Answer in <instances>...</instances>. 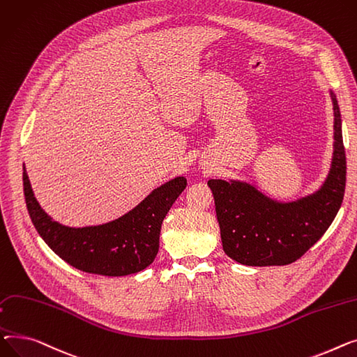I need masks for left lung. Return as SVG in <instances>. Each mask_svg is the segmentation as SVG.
Instances as JSON below:
<instances>
[{
    "label": "left lung",
    "mask_w": 357,
    "mask_h": 357,
    "mask_svg": "<svg viewBox=\"0 0 357 357\" xmlns=\"http://www.w3.org/2000/svg\"><path fill=\"white\" fill-rule=\"evenodd\" d=\"M334 145L327 178L317 192L294 202H278L252 184L208 180L225 254L249 266L288 265L300 259L336 218L346 187V154L336 95Z\"/></svg>",
    "instance_id": "left-lung-1"
}]
</instances>
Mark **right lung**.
Returning a JSON list of instances; mask_svg holds the SVG:
<instances>
[{"instance_id":"right-lung-1","label":"right lung","mask_w":357,"mask_h":357,"mask_svg":"<svg viewBox=\"0 0 357 357\" xmlns=\"http://www.w3.org/2000/svg\"><path fill=\"white\" fill-rule=\"evenodd\" d=\"M23 185L31 222L56 255L88 274L122 277L153 264L158 252L162 220L185 188L187 180L176 177L167 181L123 216L85 227L60 225L41 208L24 165Z\"/></svg>"}]
</instances>
